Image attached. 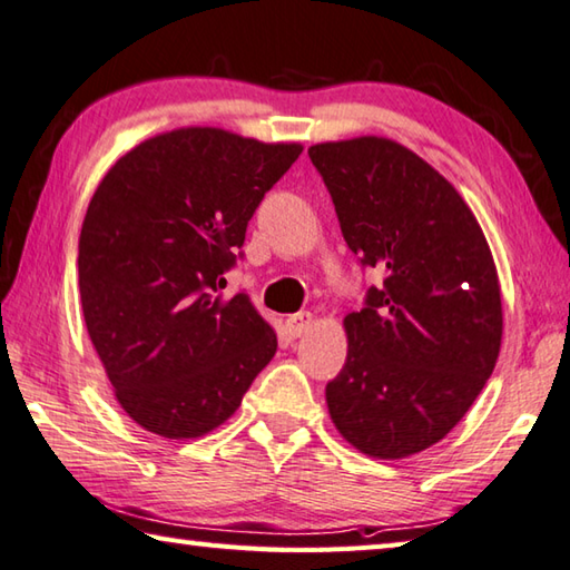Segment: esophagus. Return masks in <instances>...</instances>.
<instances>
[{
	"mask_svg": "<svg viewBox=\"0 0 570 570\" xmlns=\"http://www.w3.org/2000/svg\"><path fill=\"white\" fill-rule=\"evenodd\" d=\"M312 321H314V316L308 314V312H302V314L288 316V318H286V331H288V336H292V338H298L302 334H306L308 326H312Z\"/></svg>",
	"mask_w": 570,
	"mask_h": 570,
	"instance_id": "esophagus-1",
	"label": "esophagus"
}]
</instances>
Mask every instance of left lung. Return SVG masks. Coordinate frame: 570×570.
<instances>
[{"label": "left lung", "mask_w": 570, "mask_h": 570, "mask_svg": "<svg viewBox=\"0 0 570 570\" xmlns=\"http://www.w3.org/2000/svg\"><path fill=\"white\" fill-rule=\"evenodd\" d=\"M308 157L348 249L384 276L344 318L346 364L326 384L331 421L366 456H413L465 416L499 358L489 242L461 194L396 141H326Z\"/></svg>", "instance_id": "1"}]
</instances>
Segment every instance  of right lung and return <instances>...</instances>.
Masks as SVG:
<instances>
[{
  "mask_svg": "<svg viewBox=\"0 0 570 570\" xmlns=\"http://www.w3.org/2000/svg\"><path fill=\"white\" fill-rule=\"evenodd\" d=\"M302 144L189 127L114 164L79 234L87 331L119 406L164 439H199L239 409L276 354L249 294L224 296L246 226Z\"/></svg>",
  "mask_w": 570,
  "mask_h": 570,
  "instance_id": "right-lung-1",
  "label": "right lung"
}]
</instances>
